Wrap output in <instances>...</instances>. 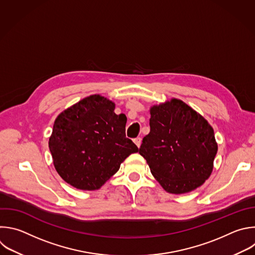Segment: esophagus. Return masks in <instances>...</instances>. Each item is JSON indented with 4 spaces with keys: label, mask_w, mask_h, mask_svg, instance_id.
I'll use <instances>...</instances> for the list:
<instances>
[{
    "label": "esophagus",
    "mask_w": 255,
    "mask_h": 255,
    "mask_svg": "<svg viewBox=\"0 0 255 255\" xmlns=\"http://www.w3.org/2000/svg\"><path fill=\"white\" fill-rule=\"evenodd\" d=\"M141 142H142V139H141L140 137H137V138H135V139H134V143L137 145V147H140Z\"/></svg>",
    "instance_id": "esophagus-1"
}]
</instances>
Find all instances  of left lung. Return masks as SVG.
I'll use <instances>...</instances> for the list:
<instances>
[{"mask_svg": "<svg viewBox=\"0 0 255 255\" xmlns=\"http://www.w3.org/2000/svg\"><path fill=\"white\" fill-rule=\"evenodd\" d=\"M150 132L139 148L152 175L169 193L201 186L212 172L217 153L213 128L178 99L150 108Z\"/></svg>", "mask_w": 255, "mask_h": 255, "instance_id": "obj_1", "label": "left lung"}]
</instances>
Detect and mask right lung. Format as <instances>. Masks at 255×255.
I'll use <instances>...</instances> for the list:
<instances>
[{
  "label": "right lung",
  "instance_id": "obj_1",
  "mask_svg": "<svg viewBox=\"0 0 255 255\" xmlns=\"http://www.w3.org/2000/svg\"><path fill=\"white\" fill-rule=\"evenodd\" d=\"M101 95L84 98L55 120L49 148L58 174L81 190L99 189L138 147L126 138L127 118Z\"/></svg>",
  "mask_w": 255,
  "mask_h": 255
}]
</instances>
